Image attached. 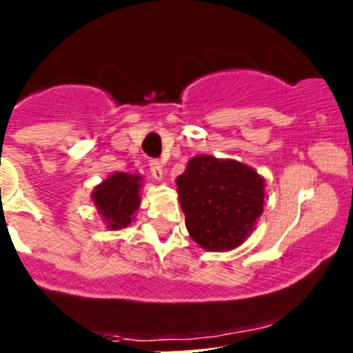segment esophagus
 I'll return each mask as SVG.
<instances>
[{
  "mask_svg": "<svg viewBox=\"0 0 353 353\" xmlns=\"http://www.w3.org/2000/svg\"><path fill=\"white\" fill-rule=\"evenodd\" d=\"M148 167H150V172H152V177H154V179H157V181L163 179V165L160 160H150Z\"/></svg>",
  "mask_w": 353,
  "mask_h": 353,
  "instance_id": "esophagus-1",
  "label": "esophagus"
}]
</instances>
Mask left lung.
Instances as JSON below:
<instances>
[{"label":"left lung","instance_id":"1","mask_svg":"<svg viewBox=\"0 0 353 353\" xmlns=\"http://www.w3.org/2000/svg\"><path fill=\"white\" fill-rule=\"evenodd\" d=\"M176 184L188 232L208 251L243 244L263 213L265 179L237 160L196 155Z\"/></svg>","mask_w":353,"mask_h":353}]
</instances>
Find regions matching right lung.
<instances>
[{"label":"right lung","instance_id":"1","mask_svg":"<svg viewBox=\"0 0 353 353\" xmlns=\"http://www.w3.org/2000/svg\"><path fill=\"white\" fill-rule=\"evenodd\" d=\"M140 188L141 176L128 172H114L95 186L92 201L110 230L124 229L134 219L133 213L140 208Z\"/></svg>","mask_w":353,"mask_h":353}]
</instances>
